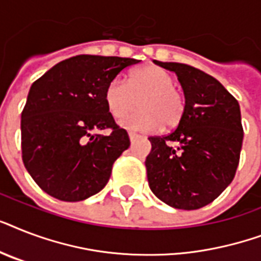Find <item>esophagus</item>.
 <instances>
[{
  "mask_svg": "<svg viewBox=\"0 0 261 261\" xmlns=\"http://www.w3.org/2000/svg\"><path fill=\"white\" fill-rule=\"evenodd\" d=\"M128 137H130L131 142H134V141H137V139L141 138V135L135 134V133H130V134H128Z\"/></svg>",
  "mask_w": 261,
  "mask_h": 261,
  "instance_id": "esophagus-1",
  "label": "esophagus"
}]
</instances>
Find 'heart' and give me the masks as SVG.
<instances>
[{
    "instance_id": "heart-1",
    "label": "heart",
    "mask_w": 261,
    "mask_h": 261,
    "mask_svg": "<svg viewBox=\"0 0 261 261\" xmlns=\"http://www.w3.org/2000/svg\"><path fill=\"white\" fill-rule=\"evenodd\" d=\"M174 87L173 75L163 67L149 65L134 70L128 81L115 77L104 92L106 106L115 119L134 110L140 100L138 113L123 119L120 124L133 131L173 128L186 112L182 94Z\"/></svg>"
}]
</instances>
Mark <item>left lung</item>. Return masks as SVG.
<instances>
[{
    "instance_id": "obj_1",
    "label": "left lung",
    "mask_w": 261,
    "mask_h": 261,
    "mask_svg": "<svg viewBox=\"0 0 261 261\" xmlns=\"http://www.w3.org/2000/svg\"><path fill=\"white\" fill-rule=\"evenodd\" d=\"M154 63L176 73L186 112L171 134L149 138L147 181L168 206L198 210L218 198L234 178L244 138L239 101L218 80L196 67Z\"/></svg>"
}]
</instances>
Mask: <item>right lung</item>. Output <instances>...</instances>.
I'll return each mask as SVG.
<instances>
[{"label": "right lung", "instance_id": "obj_1", "mask_svg": "<svg viewBox=\"0 0 261 261\" xmlns=\"http://www.w3.org/2000/svg\"><path fill=\"white\" fill-rule=\"evenodd\" d=\"M133 58L75 55L32 84L21 112L24 167L46 194L80 202L101 191L112 165L130 146L108 112L104 92ZM110 128L108 136L97 130Z\"/></svg>", "mask_w": 261, "mask_h": 261}]
</instances>
